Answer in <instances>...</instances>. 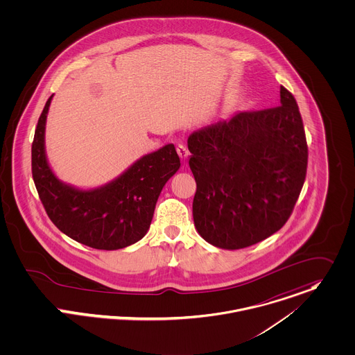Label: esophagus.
<instances>
[{"label": "esophagus", "instance_id": "1", "mask_svg": "<svg viewBox=\"0 0 355 355\" xmlns=\"http://www.w3.org/2000/svg\"><path fill=\"white\" fill-rule=\"evenodd\" d=\"M177 153H178L180 158L182 159V160H185V159L188 158V155H189V151H188V148L184 144H178L177 146Z\"/></svg>", "mask_w": 355, "mask_h": 355}]
</instances>
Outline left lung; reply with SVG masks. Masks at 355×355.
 <instances>
[{"instance_id": "left-lung-1", "label": "left lung", "mask_w": 355, "mask_h": 355, "mask_svg": "<svg viewBox=\"0 0 355 355\" xmlns=\"http://www.w3.org/2000/svg\"><path fill=\"white\" fill-rule=\"evenodd\" d=\"M196 180L198 234L222 249H242L280 230L306 177L308 143L293 94L280 85V106L242 112L188 139Z\"/></svg>"}]
</instances>
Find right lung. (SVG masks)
<instances>
[{
    "label": "right lung",
    "instance_id": "add662e5",
    "mask_svg": "<svg viewBox=\"0 0 355 355\" xmlns=\"http://www.w3.org/2000/svg\"><path fill=\"white\" fill-rule=\"evenodd\" d=\"M53 95L38 119L31 148L33 178L50 220L64 234L102 250L129 246L146 236L164 184L180 168L175 147L167 144L139 159L103 188L79 191L60 182L44 154V123Z\"/></svg>",
    "mask_w": 355,
    "mask_h": 355
}]
</instances>
